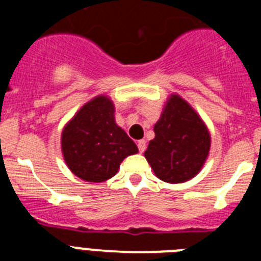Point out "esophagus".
Instances as JSON below:
<instances>
[{
	"label": "esophagus",
	"mask_w": 261,
	"mask_h": 261,
	"mask_svg": "<svg viewBox=\"0 0 261 261\" xmlns=\"http://www.w3.org/2000/svg\"><path fill=\"white\" fill-rule=\"evenodd\" d=\"M137 146H138V150H140V153H144L145 147H146V141H145V140H140V141L137 142Z\"/></svg>",
	"instance_id": "obj_1"
}]
</instances>
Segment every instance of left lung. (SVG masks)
Wrapping results in <instances>:
<instances>
[{"label":"left lung","instance_id":"obj_1","mask_svg":"<svg viewBox=\"0 0 261 261\" xmlns=\"http://www.w3.org/2000/svg\"><path fill=\"white\" fill-rule=\"evenodd\" d=\"M154 133L144 155L158 179L184 183L201 171L211 150V133L201 116L180 95L168 96Z\"/></svg>","mask_w":261,"mask_h":261}]
</instances>
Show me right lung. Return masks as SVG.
Instances as JSON below:
<instances>
[{
    "instance_id": "right-lung-1",
    "label": "right lung",
    "mask_w": 261,
    "mask_h": 261,
    "mask_svg": "<svg viewBox=\"0 0 261 261\" xmlns=\"http://www.w3.org/2000/svg\"><path fill=\"white\" fill-rule=\"evenodd\" d=\"M64 161L75 176L102 183L117 174L129 155L138 153L135 142L115 121V105L107 95L85 103L61 133Z\"/></svg>"
}]
</instances>
